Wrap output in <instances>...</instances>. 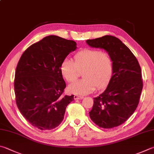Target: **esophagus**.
<instances>
[{"instance_id":"esophagus-1","label":"esophagus","mask_w":154,"mask_h":154,"mask_svg":"<svg viewBox=\"0 0 154 154\" xmlns=\"http://www.w3.org/2000/svg\"><path fill=\"white\" fill-rule=\"evenodd\" d=\"M83 98V96H77V95H75L74 96V99L76 100H82Z\"/></svg>"}]
</instances>
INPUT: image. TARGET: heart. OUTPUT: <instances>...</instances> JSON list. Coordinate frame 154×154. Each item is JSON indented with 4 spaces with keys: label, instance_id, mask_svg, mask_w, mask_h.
Instances as JSON below:
<instances>
[{
    "label": "heart",
    "instance_id": "b5f03b06",
    "mask_svg": "<svg viewBox=\"0 0 154 154\" xmlns=\"http://www.w3.org/2000/svg\"><path fill=\"white\" fill-rule=\"evenodd\" d=\"M114 65L109 53L95 49L80 50L73 57V62L65 58L60 64V71L64 79L71 83L83 72V79L69 86L70 92L77 95H86L97 88L102 89L110 82L114 74Z\"/></svg>",
    "mask_w": 154,
    "mask_h": 154
}]
</instances>
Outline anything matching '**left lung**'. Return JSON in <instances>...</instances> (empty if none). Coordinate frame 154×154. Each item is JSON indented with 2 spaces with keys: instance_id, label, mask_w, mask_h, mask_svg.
<instances>
[{
  "instance_id": "obj_1",
  "label": "left lung",
  "mask_w": 154,
  "mask_h": 154,
  "mask_svg": "<svg viewBox=\"0 0 154 154\" xmlns=\"http://www.w3.org/2000/svg\"><path fill=\"white\" fill-rule=\"evenodd\" d=\"M86 43L105 50L112 57L114 74L107 88L94 98L89 117L98 127L111 128L127 121L137 107L143 89L141 70L130 49L114 36L104 35Z\"/></svg>"
}]
</instances>
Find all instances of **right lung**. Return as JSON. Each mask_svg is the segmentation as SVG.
<instances>
[{"instance_id":"add662e5","label":"right lung","mask_w":154,"mask_h":154,"mask_svg":"<svg viewBox=\"0 0 154 154\" xmlns=\"http://www.w3.org/2000/svg\"><path fill=\"white\" fill-rule=\"evenodd\" d=\"M76 48L74 41L48 35L30 46L21 55L14 80L16 104L33 127L51 130L63 121L74 95L63 96L66 83L60 66Z\"/></svg>"}]
</instances>
